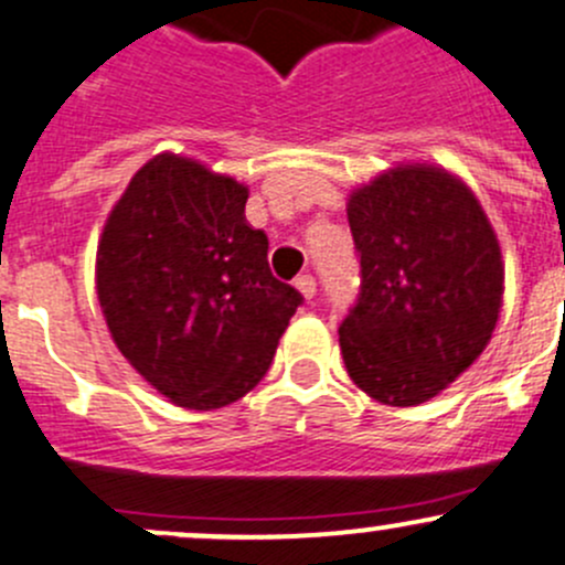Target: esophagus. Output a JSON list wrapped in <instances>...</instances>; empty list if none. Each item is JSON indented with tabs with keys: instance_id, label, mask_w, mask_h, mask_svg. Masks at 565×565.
<instances>
[{
	"instance_id": "obj_1",
	"label": "esophagus",
	"mask_w": 565,
	"mask_h": 565,
	"mask_svg": "<svg viewBox=\"0 0 565 565\" xmlns=\"http://www.w3.org/2000/svg\"><path fill=\"white\" fill-rule=\"evenodd\" d=\"M295 287H298V292L303 295L306 300H311L317 295V281L311 276H298L295 278Z\"/></svg>"
}]
</instances>
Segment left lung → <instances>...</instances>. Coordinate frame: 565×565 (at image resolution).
I'll return each instance as SVG.
<instances>
[{"label":"left lung","instance_id":"obj_1","mask_svg":"<svg viewBox=\"0 0 565 565\" xmlns=\"http://www.w3.org/2000/svg\"><path fill=\"white\" fill-rule=\"evenodd\" d=\"M361 292L344 366L383 405H419L483 353L502 306L500 243L472 190L436 166L383 171L348 201Z\"/></svg>","mask_w":565,"mask_h":565}]
</instances>
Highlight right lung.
I'll return each mask as SVG.
<instances>
[{
	"label": "right lung",
	"instance_id": "obj_1",
	"mask_svg": "<svg viewBox=\"0 0 565 565\" xmlns=\"http://www.w3.org/2000/svg\"><path fill=\"white\" fill-rule=\"evenodd\" d=\"M248 188L179 154L131 177L104 223L96 292L113 342L182 408L212 411L270 370L300 292L245 221Z\"/></svg>",
	"mask_w": 565,
	"mask_h": 565
}]
</instances>
